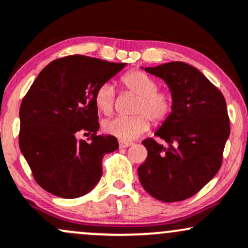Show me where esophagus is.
Instances as JSON below:
<instances>
[{
    "label": "esophagus",
    "instance_id": "obj_1",
    "mask_svg": "<svg viewBox=\"0 0 248 248\" xmlns=\"http://www.w3.org/2000/svg\"><path fill=\"white\" fill-rule=\"evenodd\" d=\"M132 145H133V142H128V141H120L119 142L120 148H127V147H129Z\"/></svg>",
    "mask_w": 248,
    "mask_h": 248
}]
</instances>
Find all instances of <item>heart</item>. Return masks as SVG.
<instances>
[{
    "instance_id": "b5f03b06",
    "label": "heart",
    "mask_w": 248,
    "mask_h": 248,
    "mask_svg": "<svg viewBox=\"0 0 248 248\" xmlns=\"http://www.w3.org/2000/svg\"><path fill=\"white\" fill-rule=\"evenodd\" d=\"M127 91L137 95L133 113L134 116H115L106 120L102 124L105 133L121 141H132L146 133L151 127L165 124L173 111L174 99L170 92L159 89V83L143 70L133 69L121 78ZM115 101L113 84L106 82L97 87L94 94L96 108L103 114H110Z\"/></svg>"
}]
</instances>
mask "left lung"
I'll list each match as a JSON object with an SVG mask.
<instances>
[{
    "mask_svg": "<svg viewBox=\"0 0 248 248\" xmlns=\"http://www.w3.org/2000/svg\"><path fill=\"white\" fill-rule=\"evenodd\" d=\"M145 70L162 78L174 99L170 119L142 145L148 155L138 168L141 185L164 202L186 200L197 194L217 173L230 137L225 97L197 68L185 62H168Z\"/></svg>",
    "mask_w": 248,
    "mask_h": 248,
    "instance_id": "obj_1",
    "label": "left lung"
}]
</instances>
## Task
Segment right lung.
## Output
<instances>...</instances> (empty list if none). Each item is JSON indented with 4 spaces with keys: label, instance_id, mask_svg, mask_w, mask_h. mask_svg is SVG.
<instances>
[{
    "label": "right lung",
    "instance_id": "1",
    "mask_svg": "<svg viewBox=\"0 0 248 248\" xmlns=\"http://www.w3.org/2000/svg\"><path fill=\"white\" fill-rule=\"evenodd\" d=\"M126 63L84 55L56 59L41 70L20 107L18 143L35 181L56 197L74 199L102 175L105 154L116 151L111 135H97L94 94ZM87 130L88 141L76 135Z\"/></svg>",
    "mask_w": 248,
    "mask_h": 248
}]
</instances>
